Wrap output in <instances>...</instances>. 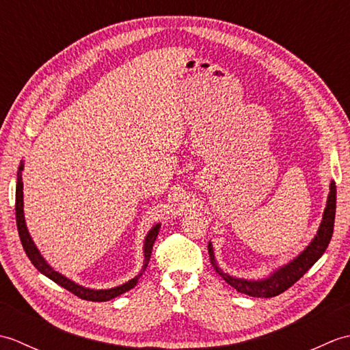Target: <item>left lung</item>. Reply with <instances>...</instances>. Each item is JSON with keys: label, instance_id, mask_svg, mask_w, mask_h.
Returning <instances> with one entry per match:
<instances>
[{"label": "left lung", "instance_id": "8db88e82", "mask_svg": "<svg viewBox=\"0 0 350 350\" xmlns=\"http://www.w3.org/2000/svg\"><path fill=\"white\" fill-rule=\"evenodd\" d=\"M336 202H337V188L336 183L331 182V191L328 196V203H326V209L323 212L322 224L319 227V232L316 237L311 242L307 250L302 252L301 256L296 257L292 263L281 267L280 271L272 273V277L263 281H247L239 280L234 277H230L228 273L222 272L215 262L212 245H207V251H209L211 263L213 269L217 271L221 278H224L227 284L234 287L237 292L245 293L248 296H254V298H272L282 292H286L288 287H292L296 281H298L304 273H306L311 266H313L319 258L322 257L325 250L328 248L329 241L334 232V219H336Z\"/></svg>", "mask_w": 350, "mask_h": 350}]
</instances>
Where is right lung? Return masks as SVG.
<instances>
[{
	"label": "right lung",
	"mask_w": 350,
	"mask_h": 350,
	"mask_svg": "<svg viewBox=\"0 0 350 350\" xmlns=\"http://www.w3.org/2000/svg\"><path fill=\"white\" fill-rule=\"evenodd\" d=\"M22 163L19 167L18 171V182H16V204H14V211H16V226H18V233L21 237V243L22 247L25 250V254L28 256V258L31 260V263L36 266V269L42 272L43 275H46L48 278H51L54 282H57L58 286L64 287L66 290H69L70 293H73L75 296L81 299H85V301H93V302H103V301H109L116 298V296L122 295L124 292H128L132 287L137 286V282L139 280L141 275H143L144 269L148 265V260H150L152 256V250H153V243L156 241V237H158L159 233V224L154 226L150 233H148L146 243H144V266H143V271H141L139 275H137L135 278L131 280L126 282L123 286H118L114 288H108V290H92V288H85V287H81L75 282L68 280L66 277H63L62 273H58L57 271L52 269V267L44 262L43 257L40 256V252L37 251L34 242L31 241V237L28 234V230L25 226V219H24V206H22V177H21V171H22Z\"/></svg>",
	"instance_id": "right-lung-1"
}]
</instances>
